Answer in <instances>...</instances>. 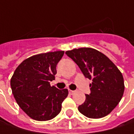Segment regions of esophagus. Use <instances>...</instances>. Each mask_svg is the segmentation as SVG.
<instances>
[{
  "label": "esophagus",
  "instance_id": "1",
  "mask_svg": "<svg viewBox=\"0 0 134 134\" xmlns=\"http://www.w3.org/2000/svg\"><path fill=\"white\" fill-rule=\"evenodd\" d=\"M75 92H76L75 91H72V90L69 89V93H70V94H71V95H73L74 93H75Z\"/></svg>",
  "mask_w": 134,
  "mask_h": 134
}]
</instances>
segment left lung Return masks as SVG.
Listing matches in <instances>:
<instances>
[{"label": "left lung", "mask_w": 134, "mask_h": 134, "mask_svg": "<svg viewBox=\"0 0 134 134\" xmlns=\"http://www.w3.org/2000/svg\"><path fill=\"white\" fill-rule=\"evenodd\" d=\"M65 54L76 63L84 76L92 80L91 93L78 107L81 114L88 118L105 117L115 108L124 93L121 72L106 55L92 48H80Z\"/></svg>", "instance_id": "8db88e82"}]
</instances>
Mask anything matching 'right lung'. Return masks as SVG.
<instances>
[{
	"instance_id": "right-lung-1",
	"label": "right lung",
	"mask_w": 134,
	"mask_h": 134,
	"mask_svg": "<svg viewBox=\"0 0 134 134\" xmlns=\"http://www.w3.org/2000/svg\"><path fill=\"white\" fill-rule=\"evenodd\" d=\"M64 54V51H57L33 55L23 61L12 75L14 97L32 119L46 121L60 113L68 90L51 86L50 81L55 79L57 64Z\"/></svg>"
}]
</instances>
